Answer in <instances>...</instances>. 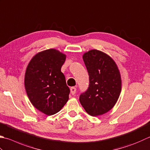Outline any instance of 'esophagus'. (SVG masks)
I'll return each instance as SVG.
<instances>
[{
  "label": "esophagus",
  "mask_w": 150,
  "mask_h": 150,
  "mask_svg": "<svg viewBox=\"0 0 150 150\" xmlns=\"http://www.w3.org/2000/svg\"><path fill=\"white\" fill-rule=\"evenodd\" d=\"M70 90H71V93L72 95H74L75 92H76V90H77V88H76L75 87H71V88H70Z\"/></svg>",
  "instance_id": "esophagus-1"
}]
</instances>
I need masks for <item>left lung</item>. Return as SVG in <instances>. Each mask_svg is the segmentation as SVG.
Returning <instances> with one entry per match:
<instances>
[{
  "instance_id": "left-lung-1",
  "label": "left lung",
  "mask_w": 150,
  "mask_h": 150,
  "mask_svg": "<svg viewBox=\"0 0 150 150\" xmlns=\"http://www.w3.org/2000/svg\"><path fill=\"white\" fill-rule=\"evenodd\" d=\"M83 58L90 84L79 97V101L89 115H102L112 109L120 97L122 90L120 70L109 55L99 50L84 52Z\"/></svg>"
}]
</instances>
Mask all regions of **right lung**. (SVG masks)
I'll use <instances>...</instances> for the list:
<instances>
[{
	"label": "right lung",
	"instance_id": "right-lung-1",
	"mask_svg": "<svg viewBox=\"0 0 150 150\" xmlns=\"http://www.w3.org/2000/svg\"><path fill=\"white\" fill-rule=\"evenodd\" d=\"M66 55L55 49L39 52L26 69L25 88L33 106L47 116L62 109L69 99V88L61 67Z\"/></svg>",
	"mask_w": 150,
	"mask_h": 150
}]
</instances>
